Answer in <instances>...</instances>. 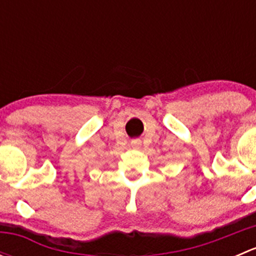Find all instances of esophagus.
<instances>
[{"label":"esophagus","mask_w":256,"mask_h":256,"mask_svg":"<svg viewBox=\"0 0 256 256\" xmlns=\"http://www.w3.org/2000/svg\"><path fill=\"white\" fill-rule=\"evenodd\" d=\"M131 144H132L134 147H136V148H138V147H140V141L134 140V141H131Z\"/></svg>","instance_id":"esophagus-1"}]
</instances>
